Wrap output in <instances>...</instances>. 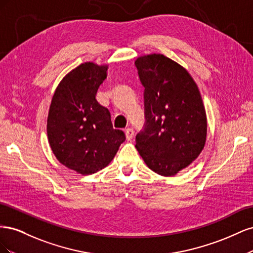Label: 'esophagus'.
<instances>
[{"instance_id": "esophagus-1", "label": "esophagus", "mask_w": 253, "mask_h": 253, "mask_svg": "<svg viewBox=\"0 0 253 253\" xmlns=\"http://www.w3.org/2000/svg\"><path fill=\"white\" fill-rule=\"evenodd\" d=\"M134 136V131L133 128H126V140H131Z\"/></svg>"}]
</instances>
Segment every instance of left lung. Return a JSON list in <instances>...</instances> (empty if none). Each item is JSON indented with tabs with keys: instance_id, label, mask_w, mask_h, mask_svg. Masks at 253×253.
I'll use <instances>...</instances> for the list:
<instances>
[{
	"instance_id": "1",
	"label": "left lung",
	"mask_w": 253,
	"mask_h": 253,
	"mask_svg": "<svg viewBox=\"0 0 253 253\" xmlns=\"http://www.w3.org/2000/svg\"><path fill=\"white\" fill-rule=\"evenodd\" d=\"M135 66L144 86L145 116L135 147L153 172L173 176L205 147L207 115L200 89L185 67L162 53L138 57Z\"/></svg>"
}]
</instances>
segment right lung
<instances>
[{"label": "right lung", "instance_id": "add662e5", "mask_svg": "<svg viewBox=\"0 0 253 253\" xmlns=\"http://www.w3.org/2000/svg\"><path fill=\"white\" fill-rule=\"evenodd\" d=\"M108 68L94 62L80 64L60 81L51 98L47 117L51 151L63 166L82 175L102 170L126 140L125 133L113 127L110 111L96 99Z\"/></svg>", "mask_w": 253, "mask_h": 253}]
</instances>
